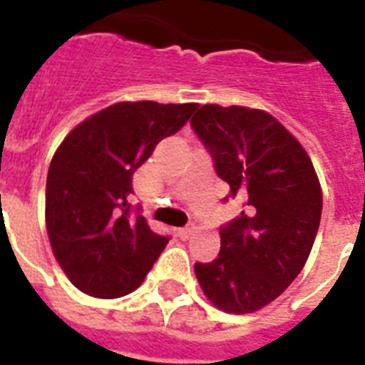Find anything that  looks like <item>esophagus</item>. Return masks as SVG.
Segmentation results:
<instances>
[{"mask_svg":"<svg viewBox=\"0 0 365 365\" xmlns=\"http://www.w3.org/2000/svg\"><path fill=\"white\" fill-rule=\"evenodd\" d=\"M193 231H195L193 225H187V227L180 229V231H178V235H180V239H182V240H187L189 237L193 235Z\"/></svg>","mask_w":365,"mask_h":365,"instance_id":"34e87169","label":"esophagus"}]
</instances>
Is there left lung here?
I'll use <instances>...</instances> for the list:
<instances>
[{
  "instance_id": "obj_1",
  "label": "left lung",
  "mask_w": 365,
  "mask_h": 365,
  "mask_svg": "<svg viewBox=\"0 0 365 365\" xmlns=\"http://www.w3.org/2000/svg\"><path fill=\"white\" fill-rule=\"evenodd\" d=\"M195 134L229 183V199L244 200L222 225V250L195 263L206 297L225 312L246 314L274 301L311 254L322 216V191L301 143L261 110L202 106Z\"/></svg>"
}]
</instances>
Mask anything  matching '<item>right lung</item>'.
Listing matches in <instances>:
<instances>
[{
    "mask_svg": "<svg viewBox=\"0 0 365 365\" xmlns=\"http://www.w3.org/2000/svg\"><path fill=\"white\" fill-rule=\"evenodd\" d=\"M197 104L121 102L76 126L47 174L48 240L76 288L102 299L130 294L170 240L132 206V174L176 134Z\"/></svg>",
    "mask_w": 365,
    "mask_h": 365,
    "instance_id": "add662e5",
    "label": "right lung"
}]
</instances>
